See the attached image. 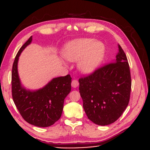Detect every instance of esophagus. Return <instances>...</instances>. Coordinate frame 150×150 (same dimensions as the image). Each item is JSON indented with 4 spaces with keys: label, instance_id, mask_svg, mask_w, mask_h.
<instances>
[{
    "label": "esophagus",
    "instance_id": "esophagus-1",
    "mask_svg": "<svg viewBox=\"0 0 150 150\" xmlns=\"http://www.w3.org/2000/svg\"><path fill=\"white\" fill-rule=\"evenodd\" d=\"M71 85H72V87H74V88H76L77 86L79 85L78 81H77V80H73L71 82Z\"/></svg>",
    "mask_w": 150,
    "mask_h": 150
}]
</instances>
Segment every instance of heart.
I'll return each mask as SVG.
<instances>
[{"label":"heart","mask_w":150,"mask_h":150,"mask_svg":"<svg viewBox=\"0 0 150 150\" xmlns=\"http://www.w3.org/2000/svg\"><path fill=\"white\" fill-rule=\"evenodd\" d=\"M66 60L78 61L77 67L83 73H91L97 68L104 59L105 46L103 43L92 39H80L70 42L63 51Z\"/></svg>","instance_id":"obj_1"}]
</instances>
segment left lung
Listing matches in <instances>:
<instances>
[{"instance_id": "left-lung-1", "label": "left lung", "mask_w": 150, "mask_h": 150, "mask_svg": "<svg viewBox=\"0 0 150 150\" xmlns=\"http://www.w3.org/2000/svg\"><path fill=\"white\" fill-rule=\"evenodd\" d=\"M116 59L79 79L83 108L91 121L107 125L119 118L128 106L131 77L126 55L118 45Z\"/></svg>"}]
</instances>
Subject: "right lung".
<instances>
[{
	"mask_svg": "<svg viewBox=\"0 0 150 150\" xmlns=\"http://www.w3.org/2000/svg\"><path fill=\"white\" fill-rule=\"evenodd\" d=\"M32 36L20 48L15 56L12 69V96L22 118L30 124L37 127H49L61 118L64 99L71 90V77L53 78L43 88L27 90L20 83L18 62L20 53L32 42Z\"/></svg>",
	"mask_w": 150,
	"mask_h": 150,
	"instance_id": "1",
	"label": "right lung"
}]
</instances>
